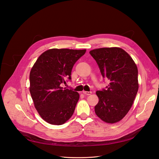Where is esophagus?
Instances as JSON below:
<instances>
[{"mask_svg": "<svg viewBox=\"0 0 159 159\" xmlns=\"http://www.w3.org/2000/svg\"><path fill=\"white\" fill-rule=\"evenodd\" d=\"M83 93L86 94V95H90V94H92V92L91 91H84Z\"/></svg>", "mask_w": 159, "mask_h": 159, "instance_id": "34e87169", "label": "esophagus"}]
</instances>
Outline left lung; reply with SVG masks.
Listing matches in <instances>:
<instances>
[{
	"label": "left lung",
	"mask_w": 159,
	"mask_h": 159,
	"mask_svg": "<svg viewBox=\"0 0 159 159\" xmlns=\"http://www.w3.org/2000/svg\"><path fill=\"white\" fill-rule=\"evenodd\" d=\"M102 75L110 81L108 86L97 91V116L106 123H115L129 112L138 90V68L131 57L119 48L91 50Z\"/></svg>",
	"instance_id": "8db88e82"
}]
</instances>
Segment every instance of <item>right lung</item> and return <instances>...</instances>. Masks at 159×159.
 Returning <instances> with one entry per match:
<instances>
[{
    "label": "right lung",
    "instance_id": "add662e5",
    "mask_svg": "<svg viewBox=\"0 0 159 159\" xmlns=\"http://www.w3.org/2000/svg\"><path fill=\"white\" fill-rule=\"evenodd\" d=\"M85 49H51L39 57L30 72V93L36 110L49 124L61 125L72 117L78 92L61 84L71 80L72 68Z\"/></svg>",
    "mask_w": 159,
    "mask_h": 159
}]
</instances>
